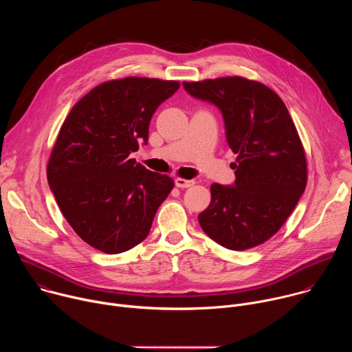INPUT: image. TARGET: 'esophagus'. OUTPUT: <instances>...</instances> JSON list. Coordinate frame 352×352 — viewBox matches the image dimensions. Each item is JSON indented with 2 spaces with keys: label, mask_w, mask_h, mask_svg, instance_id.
I'll return each instance as SVG.
<instances>
[{
  "label": "esophagus",
  "mask_w": 352,
  "mask_h": 352,
  "mask_svg": "<svg viewBox=\"0 0 352 352\" xmlns=\"http://www.w3.org/2000/svg\"><path fill=\"white\" fill-rule=\"evenodd\" d=\"M175 185L178 188H189V186H193L195 185V181L193 179H185V178H175Z\"/></svg>",
  "instance_id": "1"
}]
</instances>
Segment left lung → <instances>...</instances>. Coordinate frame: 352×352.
Segmentation results:
<instances>
[{
	"mask_svg": "<svg viewBox=\"0 0 352 352\" xmlns=\"http://www.w3.org/2000/svg\"><path fill=\"white\" fill-rule=\"evenodd\" d=\"M182 85L220 109L236 155L235 184H212L199 224L227 249L255 248L283 227L307 186L305 148L295 124L280 96L258 80L224 76Z\"/></svg>",
	"mask_w": 352,
	"mask_h": 352,
	"instance_id": "left-lung-1",
	"label": "left lung"
}]
</instances>
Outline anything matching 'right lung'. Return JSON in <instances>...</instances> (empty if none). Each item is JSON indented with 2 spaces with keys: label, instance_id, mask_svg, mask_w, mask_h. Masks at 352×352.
Wrapping results in <instances>:
<instances>
[{
  "label": "right lung",
  "instance_id": "1",
  "mask_svg": "<svg viewBox=\"0 0 352 352\" xmlns=\"http://www.w3.org/2000/svg\"><path fill=\"white\" fill-rule=\"evenodd\" d=\"M177 80L128 76L100 83L72 107L47 163L48 185L72 230L116 255L140 243L174 188L166 174L131 159L147 142L157 107Z\"/></svg>",
  "mask_w": 352,
  "mask_h": 352
}]
</instances>
